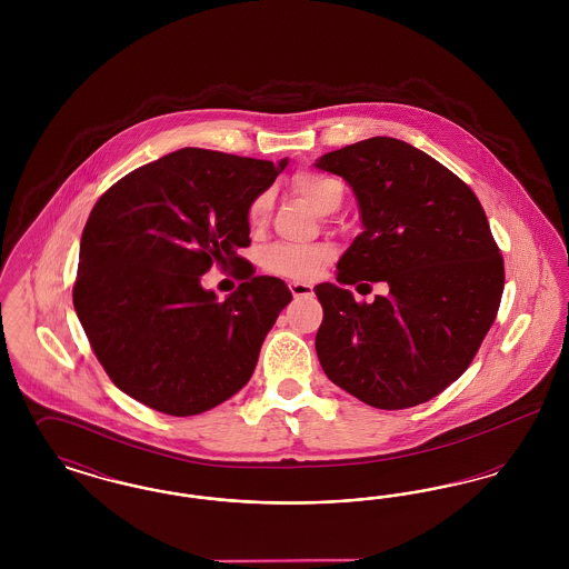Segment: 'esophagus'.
Wrapping results in <instances>:
<instances>
[{
	"mask_svg": "<svg viewBox=\"0 0 569 569\" xmlns=\"http://www.w3.org/2000/svg\"><path fill=\"white\" fill-rule=\"evenodd\" d=\"M290 292H292V297H311L313 295V288L309 286V283H300V281H292L290 283Z\"/></svg>",
	"mask_w": 569,
	"mask_h": 569,
	"instance_id": "1",
	"label": "esophagus"
}]
</instances>
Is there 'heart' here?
Instances as JSON below:
<instances>
[{"label":"heart","instance_id":"obj_1","mask_svg":"<svg viewBox=\"0 0 569 569\" xmlns=\"http://www.w3.org/2000/svg\"><path fill=\"white\" fill-rule=\"evenodd\" d=\"M295 190L318 211L332 213L343 202V186L335 177L322 172H298L295 177ZM271 211V193H258L249 209L247 221L251 228H260ZM332 260V249L328 244L274 243L262 253L264 271L292 279V281H313L320 277L328 262Z\"/></svg>","mask_w":569,"mask_h":569}]
</instances>
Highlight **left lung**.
Segmentation results:
<instances>
[{
	"mask_svg": "<svg viewBox=\"0 0 569 569\" xmlns=\"http://www.w3.org/2000/svg\"><path fill=\"white\" fill-rule=\"evenodd\" d=\"M313 166L348 181L362 221L337 281L388 286L371 305L335 283L313 288L320 365L367 406L427 403L465 373L501 302L503 258L487 213L455 172L397 138H367Z\"/></svg>",
	"mask_w": 569,
	"mask_h": 569,
	"instance_id": "1",
	"label": "left lung"
}]
</instances>
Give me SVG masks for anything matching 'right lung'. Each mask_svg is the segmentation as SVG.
Listing matches in <instances>:
<instances>
[{"instance_id":"1","label":"right lung","mask_w":569,"mask_h":569,"mask_svg":"<svg viewBox=\"0 0 569 569\" xmlns=\"http://www.w3.org/2000/svg\"><path fill=\"white\" fill-rule=\"evenodd\" d=\"M288 166L186 147L117 181L84 223L72 290L84 335L112 383L168 416L228 401L251 378L288 286L237 256L247 209ZM234 263L226 301L199 277Z\"/></svg>"}]
</instances>
